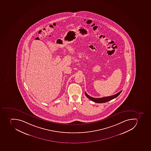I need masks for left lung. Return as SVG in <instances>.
<instances>
[{
    "instance_id": "1",
    "label": "left lung",
    "mask_w": 151,
    "mask_h": 151,
    "mask_svg": "<svg viewBox=\"0 0 151 151\" xmlns=\"http://www.w3.org/2000/svg\"><path fill=\"white\" fill-rule=\"evenodd\" d=\"M122 91H120L117 94L111 96H106V97H103L101 98H92L91 96H89L88 95V94H86V92H85V94L87 98H88L89 99L95 102L96 103H105L106 102L109 101L110 100L115 99V98H117L118 96L119 95V94L122 92Z\"/></svg>"
}]
</instances>
